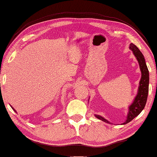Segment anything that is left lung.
<instances>
[{"label":"left lung","instance_id":"8db88e82","mask_svg":"<svg viewBox=\"0 0 157 157\" xmlns=\"http://www.w3.org/2000/svg\"><path fill=\"white\" fill-rule=\"evenodd\" d=\"M130 49L133 51V53L137 59L138 64L140 66V70L141 72V78L139 82V86L136 97L134 99L133 103L128 107V113L127 115V119L122 123V125H125L131 122L132 120L135 118L136 116H138L141 111L145 107L146 100H147L148 93V83H149V74L147 66H146L145 59L143 54L140 51L139 49L136 47L135 44L131 43L130 44ZM95 117L99 120H101L107 123L111 124L110 122L107 121L103 117L100 115H95Z\"/></svg>","mask_w":157,"mask_h":157}]
</instances>
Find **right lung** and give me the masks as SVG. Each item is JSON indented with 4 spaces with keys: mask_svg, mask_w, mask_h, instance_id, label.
Listing matches in <instances>:
<instances>
[{
    "mask_svg": "<svg viewBox=\"0 0 157 157\" xmlns=\"http://www.w3.org/2000/svg\"><path fill=\"white\" fill-rule=\"evenodd\" d=\"M12 109H13V110H14V111H15V112H16V110H15V109H14V108H13V107H12Z\"/></svg>",
    "mask_w": 157,
    "mask_h": 157,
    "instance_id": "add662e5",
    "label": "right lung"
}]
</instances>
